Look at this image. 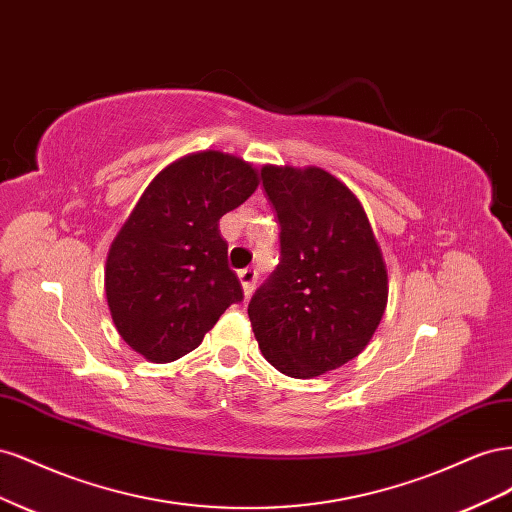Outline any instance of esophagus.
I'll return each mask as SVG.
<instances>
[{"instance_id":"1","label":"esophagus","mask_w":512,"mask_h":512,"mask_svg":"<svg viewBox=\"0 0 512 512\" xmlns=\"http://www.w3.org/2000/svg\"><path fill=\"white\" fill-rule=\"evenodd\" d=\"M256 277H258V273H256L254 269H243V271H239V280H241L245 297H250V294L254 292V288H256Z\"/></svg>"}]
</instances>
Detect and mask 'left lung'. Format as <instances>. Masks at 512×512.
<instances>
[{"label":"left lung","mask_w":512,"mask_h":512,"mask_svg":"<svg viewBox=\"0 0 512 512\" xmlns=\"http://www.w3.org/2000/svg\"><path fill=\"white\" fill-rule=\"evenodd\" d=\"M282 260L247 305L265 359L292 378L342 367L382 320L389 280L367 215L346 185L316 166H265Z\"/></svg>","instance_id":"1"}]
</instances>
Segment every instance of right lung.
Instances as JSON below:
<instances>
[{"label":"right lung","mask_w":512,"mask_h":512,"mask_svg":"<svg viewBox=\"0 0 512 512\" xmlns=\"http://www.w3.org/2000/svg\"><path fill=\"white\" fill-rule=\"evenodd\" d=\"M258 181L241 158L192 153L149 183L121 226L106 258V301L123 342L145 359H181L243 301L218 222Z\"/></svg>","instance_id":"add662e5"}]
</instances>
